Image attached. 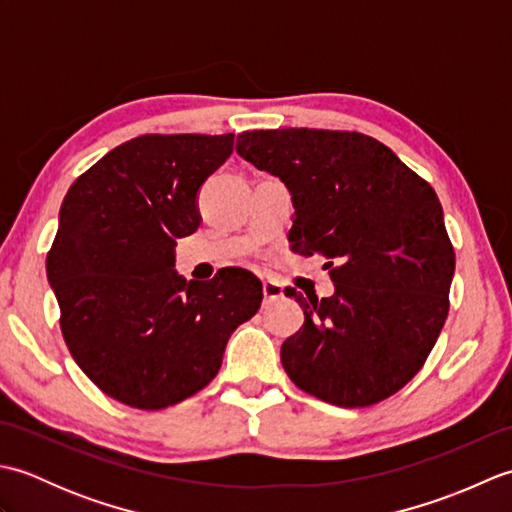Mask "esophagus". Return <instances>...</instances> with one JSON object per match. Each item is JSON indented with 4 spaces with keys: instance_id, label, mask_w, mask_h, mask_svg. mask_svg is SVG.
Segmentation results:
<instances>
[{
    "instance_id": "esophagus-1",
    "label": "esophagus",
    "mask_w": 512,
    "mask_h": 512,
    "mask_svg": "<svg viewBox=\"0 0 512 512\" xmlns=\"http://www.w3.org/2000/svg\"><path fill=\"white\" fill-rule=\"evenodd\" d=\"M262 292H264V303H273V301L284 299V288L275 284V281H264Z\"/></svg>"
}]
</instances>
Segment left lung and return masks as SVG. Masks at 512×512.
<instances>
[{"label":"left lung","mask_w":512,"mask_h":512,"mask_svg":"<svg viewBox=\"0 0 512 512\" xmlns=\"http://www.w3.org/2000/svg\"><path fill=\"white\" fill-rule=\"evenodd\" d=\"M237 154L288 187L290 248L341 264L330 270L332 297L286 292L306 317L281 345L286 374L336 407L396 394L420 372L449 314L455 253L436 191L356 132H244Z\"/></svg>","instance_id":"obj_1"}]
</instances>
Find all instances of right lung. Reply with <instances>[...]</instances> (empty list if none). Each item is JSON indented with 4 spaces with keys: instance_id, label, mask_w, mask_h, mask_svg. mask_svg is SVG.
<instances>
[{
    "instance_id": "add662e5",
    "label": "right lung",
    "mask_w": 512,
    "mask_h": 512,
    "mask_svg": "<svg viewBox=\"0 0 512 512\" xmlns=\"http://www.w3.org/2000/svg\"><path fill=\"white\" fill-rule=\"evenodd\" d=\"M233 134H147L74 180L46 259L68 350L92 383L136 409H165L220 372L224 347L259 310L262 281L222 268L187 281L176 239L198 231V193Z\"/></svg>"
}]
</instances>
